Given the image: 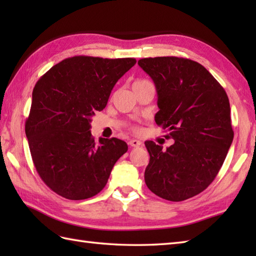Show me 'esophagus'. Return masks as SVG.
Wrapping results in <instances>:
<instances>
[{"instance_id":"obj_1","label":"esophagus","mask_w":256,"mask_h":256,"mask_svg":"<svg viewBox=\"0 0 256 256\" xmlns=\"http://www.w3.org/2000/svg\"><path fill=\"white\" fill-rule=\"evenodd\" d=\"M128 145H131L132 148H138V146L142 145V142H140V140H136V138H133V140H128Z\"/></svg>"}]
</instances>
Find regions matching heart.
<instances>
[{
    "label": "heart",
    "instance_id": "obj_1",
    "mask_svg": "<svg viewBox=\"0 0 256 256\" xmlns=\"http://www.w3.org/2000/svg\"><path fill=\"white\" fill-rule=\"evenodd\" d=\"M143 82H148V81H146V80H136V81H135V82H134L133 84H143Z\"/></svg>",
    "mask_w": 256,
    "mask_h": 256
}]
</instances>
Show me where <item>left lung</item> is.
<instances>
[{
    "label": "left lung",
    "mask_w": 256,
    "mask_h": 256,
    "mask_svg": "<svg viewBox=\"0 0 256 256\" xmlns=\"http://www.w3.org/2000/svg\"><path fill=\"white\" fill-rule=\"evenodd\" d=\"M138 66L157 91L155 122L175 143L162 150L146 140V186L158 197L182 201L209 186L233 140L226 92L202 64L180 57L143 58Z\"/></svg>",
    "instance_id": "obj_1"
}]
</instances>
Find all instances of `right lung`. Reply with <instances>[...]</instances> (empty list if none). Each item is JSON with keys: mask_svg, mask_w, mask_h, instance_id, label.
<instances>
[{"mask_svg": "<svg viewBox=\"0 0 256 256\" xmlns=\"http://www.w3.org/2000/svg\"><path fill=\"white\" fill-rule=\"evenodd\" d=\"M136 59L74 56L55 64L32 90L25 133L38 175L70 200L104 188L128 144L116 138L94 142L91 116L106 108L118 80Z\"/></svg>", "mask_w": 256, "mask_h": 256, "instance_id": "add662e5", "label": "right lung"}]
</instances>
